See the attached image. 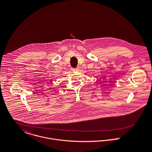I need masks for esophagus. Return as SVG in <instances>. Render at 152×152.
Wrapping results in <instances>:
<instances>
[{
  "instance_id": "obj_1",
  "label": "esophagus",
  "mask_w": 152,
  "mask_h": 152,
  "mask_svg": "<svg viewBox=\"0 0 152 152\" xmlns=\"http://www.w3.org/2000/svg\"><path fill=\"white\" fill-rule=\"evenodd\" d=\"M72 71H78V68H74V69H72Z\"/></svg>"
}]
</instances>
